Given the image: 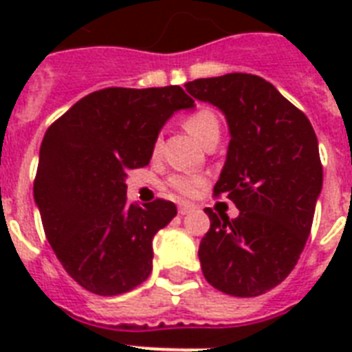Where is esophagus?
I'll use <instances>...</instances> for the list:
<instances>
[{
	"label": "esophagus",
	"instance_id": "esophagus-1",
	"mask_svg": "<svg viewBox=\"0 0 352 352\" xmlns=\"http://www.w3.org/2000/svg\"><path fill=\"white\" fill-rule=\"evenodd\" d=\"M195 210V206L190 203H181L179 204V215H188L190 212H193Z\"/></svg>",
	"mask_w": 352,
	"mask_h": 352
}]
</instances>
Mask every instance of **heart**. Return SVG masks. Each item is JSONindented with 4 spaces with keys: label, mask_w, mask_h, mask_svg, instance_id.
Returning <instances> with one entry per match:
<instances>
[{
    "label": "heart",
    "mask_w": 352,
    "mask_h": 352,
    "mask_svg": "<svg viewBox=\"0 0 352 352\" xmlns=\"http://www.w3.org/2000/svg\"><path fill=\"white\" fill-rule=\"evenodd\" d=\"M184 127L186 131L192 135L199 144H203L210 135L219 133V118L214 111L208 109H199V111L192 113L190 117L184 120ZM155 151H159V142H155ZM171 188H175L177 192L184 193V195H193L199 188L203 186L204 181L197 175H175L170 179Z\"/></svg>",
    "instance_id": "b5f03b06"
}]
</instances>
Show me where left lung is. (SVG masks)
<instances>
[{"label":"left lung","mask_w":352,"mask_h":352,"mask_svg":"<svg viewBox=\"0 0 352 352\" xmlns=\"http://www.w3.org/2000/svg\"><path fill=\"white\" fill-rule=\"evenodd\" d=\"M184 87L225 115L230 142L214 193L239 210L235 219L204 210L210 217L199 245L204 278L237 298L265 294L292 272L311 234L323 184L316 133L256 74L199 78Z\"/></svg>","instance_id":"1"}]
</instances>
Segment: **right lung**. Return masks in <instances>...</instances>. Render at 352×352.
<instances>
[{
    "label": "right lung",
    "mask_w": 352,
    "mask_h": 352,
    "mask_svg": "<svg viewBox=\"0 0 352 352\" xmlns=\"http://www.w3.org/2000/svg\"><path fill=\"white\" fill-rule=\"evenodd\" d=\"M195 102L179 87H107L78 100L41 140L34 203L65 272L98 296L129 292L153 268V237L175 204L127 203V171L149 164L160 129Z\"/></svg>",
    "instance_id": "add662e5"
}]
</instances>
